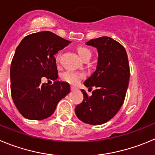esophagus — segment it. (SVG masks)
Returning a JSON list of instances; mask_svg holds the SVG:
<instances>
[{"label":"esophagus","instance_id":"34e87169","mask_svg":"<svg viewBox=\"0 0 155 155\" xmlns=\"http://www.w3.org/2000/svg\"><path fill=\"white\" fill-rule=\"evenodd\" d=\"M70 89H71V90L73 91V90H75V89H76V88L75 87V86H71Z\"/></svg>","mask_w":155,"mask_h":155}]
</instances>
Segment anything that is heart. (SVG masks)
Returning a JSON list of instances; mask_svg holds the SVG:
<instances>
[{"label":"heart","instance_id":"obj_1","mask_svg":"<svg viewBox=\"0 0 155 155\" xmlns=\"http://www.w3.org/2000/svg\"><path fill=\"white\" fill-rule=\"evenodd\" d=\"M78 53H79V56L81 57L82 60H83L86 56H91V52L89 49L86 48V47H79L77 48ZM61 56V53H58L56 56V61H59ZM85 75L82 73H78V72H75V71L68 70L66 71L65 73H63L61 75V79H63L64 82H68L69 84L72 85H76L79 82V81L84 77Z\"/></svg>","mask_w":155,"mask_h":155}]
</instances>
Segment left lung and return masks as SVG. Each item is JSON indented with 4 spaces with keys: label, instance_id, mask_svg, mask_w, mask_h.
Here are the masks:
<instances>
[{
    "label": "left lung",
    "instance_id": "1",
    "mask_svg": "<svg viewBox=\"0 0 155 155\" xmlns=\"http://www.w3.org/2000/svg\"><path fill=\"white\" fill-rule=\"evenodd\" d=\"M86 45L98 50V63L93 74L84 85L95 90L89 96L82 89L84 99L75 108L76 116L86 124L102 125L112 119L123 105L128 86L130 69L125 49L111 37L92 39Z\"/></svg>",
    "mask_w": 155,
    "mask_h": 155
}]
</instances>
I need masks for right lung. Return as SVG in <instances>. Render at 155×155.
Wrapping results in <instances>:
<instances>
[{"mask_svg":"<svg viewBox=\"0 0 155 155\" xmlns=\"http://www.w3.org/2000/svg\"><path fill=\"white\" fill-rule=\"evenodd\" d=\"M50 31L24 37L11 62V92L20 113L27 119L42 120L53 115L58 102L70 92L69 84L57 81L54 55L69 44ZM43 77L54 81L42 84Z\"/></svg>","mask_w":155,"mask_h":155,"instance_id":"1","label":"right lung"}]
</instances>
